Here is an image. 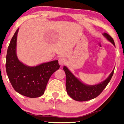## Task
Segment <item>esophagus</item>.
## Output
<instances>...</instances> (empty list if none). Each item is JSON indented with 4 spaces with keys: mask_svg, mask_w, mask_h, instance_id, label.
I'll list each match as a JSON object with an SVG mask.
<instances>
[{
    "mask_svg": "<svg viewBox=\"0 0 124 124\" xmlns=\"http://www.w3.org/2000/svg\"><path fill=\"white\" fill-rule=\"evenodd\" d=\"M66 60L65 59L62 58V57H60V58L59 59V64H60L61 66H62L64 64H65Z\"/></svg>",
    "mask_w": 124,
    "mask_h": 124,
    "instance_id": "esophagus-1",
    "label": "esophagus"
}]
</instances>
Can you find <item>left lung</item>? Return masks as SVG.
<instances>
[{
	"label": "left lung",
	"instance_id": "obj_1",
	"mask_svg": "<svg viewBox=\"0 0 124 124\" xmlns=\"http://www.w3.org/2000/svg\"><path fill=\"white\" fill-rule=\"evenodd\" d=\"M103 35L115 46L114 40L109 34L104 33ZM63 69L66 74V89L68 94L73 99L78 101H89L97 97L109 82L114 72V70H112L107 78L100 84L88 85L77 78L65 66L63 67Z\"/></svg>",
	"mask_w": 124,
	"mask_h": 124
}]
</instances>
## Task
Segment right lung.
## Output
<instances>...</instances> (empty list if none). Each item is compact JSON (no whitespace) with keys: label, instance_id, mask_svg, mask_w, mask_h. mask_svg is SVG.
I'll return each instance as SVG.
<instances>
[{"label":"right lung","instance_id":"right-lung-1","mask_svg":"<svg viewBox=\"0 0 124 124\" xmlns=\"http://www.w3.org/2000/svg\"><path fill=\"white\" fill-rule=\"evenodd\" d=\"M16 30L8 46L6 68L11 84L19 94L29 98H37L45 93L47 82L52 74L59 69L58 60L30 67L20 62L16 55Z\"/></svg>","mask_w":124,"mask_h":124}]
</instances>
